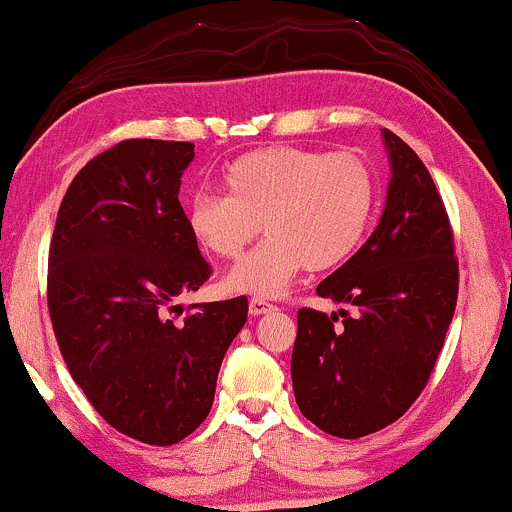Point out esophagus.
I'll return each instance as SVG.
<instances>
[{"instance_id":"1","label":"esophagus","mask_w":512,"mask_h":512,"mask_svg":"<svg viewBox=\"0 0 512 512\" xmlns=\"http://www.w3.org/2000/svg\"><path fill=\"white\" fill-rule=\"evenodd\" d=\"M275 306L270 304V302H266V299L263 297H254L249 302V314L251 316H263V314H268V311H273Z\"/></svg>"}]
</instances>
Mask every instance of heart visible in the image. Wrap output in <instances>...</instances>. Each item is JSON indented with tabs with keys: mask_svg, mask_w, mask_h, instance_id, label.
<instances>
[{
	"mask_svg": "<svg viewBox=\"0 0 512 512\" xmlns=\"http://www.w3.org/2000/svg\"><path fill=\"white\" fill-rule=\"evenodd\" d=\"M227 196L198 191L186 206V225L203 251L237 261L227 275L232 292L275 297L302 270L342 266L364 242L376 210V174L362 155L273 146L232 160L222 172Z\"/></svg>",
	"mask_w": 512,
	"mask_h": 512,
	"instance_id": "heart-1",
	"label": "heart"
}]
</instances>
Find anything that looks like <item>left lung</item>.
<instances>
[{
    "instance_id": "left-lung-1",
    "label": "left lung",
    "mask_w": 512,
    "mask_h": 512,
    "mask_svg": "<svg viewBox=\"0 0 512 512\" xmlns=\"http://www.w3.org/2000/svg\"><path fill=\"white\" fill-rule=\"evenodd\" d=\"M386 210L362 249L316 287L354 309H299L292 388L299 410L338 438L386 429L429 383L458 304L453 227L419 155L383 129Z\"/></svg>"
}]
</instances>
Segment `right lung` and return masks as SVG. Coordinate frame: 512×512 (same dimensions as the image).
Returning <instances> with one entry per match:
<instances>
[{
	"mask_svg": "<svg viewBox=\"0 0 512 512\" xmlns=\"http://www.w3.org/2000/svg\"><path fill=\"white\" fill-rule=\"evenodd\" d=\"M194 143L129 138L66 189L47 258V309L69 374L124 436L174 446L213 407L246 297L177 302L210 278L179 203ZM181 315L183 318L179 319Z\"/></svg>",
	"mask_w": 512,
	"mask_h": 512,
	"instance_id": "obj_1",
	"label": "right lung"
}]
</instances>
